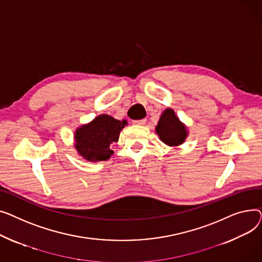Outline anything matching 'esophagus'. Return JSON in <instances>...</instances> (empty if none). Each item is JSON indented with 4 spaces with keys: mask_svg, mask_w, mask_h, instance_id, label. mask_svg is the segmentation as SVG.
I'll list each match as a JSON object with an SVG mask.
<instances>
[{
    "mask_svg": "<svg viewBox=\"0 0 262 262\" xmlns=\"http://www.w3.org/2000/svg\"><path fill=\"white\" fill-rule=\"evenodd\" d=\"M145 122H146V119H145V118L133 120V124H134V125H145Z\"/></svg>",
    "mask_w": 262,
    "mask_h": 262,
    "instance_id": "esophagus-1",
    "label": "esophagus"
}]
</instances>
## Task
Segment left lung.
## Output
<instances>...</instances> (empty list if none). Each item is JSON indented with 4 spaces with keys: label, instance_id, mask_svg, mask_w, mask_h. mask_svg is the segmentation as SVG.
I'll list each match as a JSON object with an SVG mask.
<instances>
[{
    "label": "left lung",
    "instance_id": "1",
    "mask_svg": "<svg viewBox=\"0 0 262 262\" xmlns=\"http://www.w3.org/2000/svg\"><path fill=\"white\" fill-rule=\"evenodd\" d=\"M156 131L159 134L161 141L169 146H178L182 144L187 136L186 128L183 126L171 109L164 111Z\"/></svg>",
    "mask_w": 262,
    "mask_h": 262
}]
</instances>
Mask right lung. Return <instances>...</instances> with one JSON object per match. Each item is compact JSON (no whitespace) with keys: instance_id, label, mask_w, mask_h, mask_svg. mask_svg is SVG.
<instances>
[{"instance_id":"add662e5","label":"right lung","mask_w":262,"mask_h":262,"mask_svg":"<svg viewBox=\"0 0 262 262\" xmlns=\"http://www.w3.org/2000/svg\"><path fill=\"white\" fill-rule=\"evenodd\" d=\"M126 125V120L119 121L102 114L89 125L77 129L75 147L89 161H105L113 155L110 145L118 141L119 133Z\"/></svg>"}]
</instances>
